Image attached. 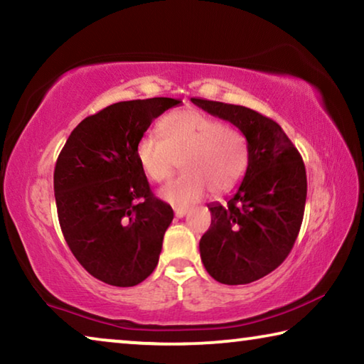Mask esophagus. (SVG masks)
Returning a JSON list of instances; mask_svg holds the SVG:
<instances>
[{"label": "esophagus", "instance_id": "esophagus-1", "mask_svg": "<svg viewBox=\"0 0 364 364\" xmlns=\"http://www.w3.org/2000/svg\"><path fill=\"white\" fill-rule=\"evenodd\" d=\"M186 213H188V208H175V217L176 218H183Z\"/></svg>", "mask_w": 364, "mask_h": 364}]
</instances>
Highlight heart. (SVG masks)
<instances>
[{
  "label": "heart",
  "mask_w": 364,
  "mask_h": 364,
  "mask_svg": "<svg viewBox=\"0 0 364 364\" xmlns=\"http://www.w3.org/2000/svg\"><path fill=\"white\" fill-rule=\"evenodd\" d=\"M162 139L146 134L136 146L141 168L149 180H170L183 165L184 175L160 189L175 207H188L205 194L237 186L249 167L247 139L239 130L197 110H176L159 123Z\"/></svg>",
  "instance_id": "b5f03b06"
}]
</instances>
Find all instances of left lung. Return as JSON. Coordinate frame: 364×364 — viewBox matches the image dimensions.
Wrapping results in <instances>:
<instances>
[{
  "instance_id": "obj_1",
  "label": "left lung",
  "mask_w": 364,
  "mask_h": 364,
  "mask_svg": "<svg viewBox=\"0 0 364 364\" xmlns=\"http://www.w3.org/2000/svg\"><path fill=\"white\" fill-rule=\"evenodd\" d=\"M231 122L247 139L249 167L226 204H208L212 223L200 237L202 263L215 281L249 284L286 260L299 236L306 200V171L297 147L269 117L244 106L191 97Z\"/></svg>"
}]
</instances>
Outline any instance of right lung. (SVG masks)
<instances>
[{
  "mask_svg": "<svg viewBox=\"0 0 364 364\" xmlns=\"http://www.w3.org/2000/svg\"><path fill=\"white\" fill-rule=\"evenodd\" d=\"M180 100L115 102L70 133L54 168L59 225L73 257L106 284L132 287L159 263L173 210L152 194L136 146Z\"/></svg>",
  "mask_w": 364,
  "mask_h": 364,
  "instance_id": "obj_1",
  "label": "right lung"
}]
</instances>
